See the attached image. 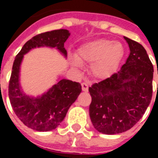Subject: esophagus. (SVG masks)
<instances>
[{
  "label": "esophagus",
  "mask_w": 158,
  "mask_h": 158,
  "mask_svg": "<svg viewBox=\"0 0 158 158\" xmlns=\"http://www.w3.org/2000/svg\"><path fill=\"white\" fill-rule=\"evenodd\" d=\"M81 86H82V90H83L84 92H87L88 90H89V85L87 84V83H82Z\"/></svg>",
  "instance_id": "34e87169"
}]
</instances>
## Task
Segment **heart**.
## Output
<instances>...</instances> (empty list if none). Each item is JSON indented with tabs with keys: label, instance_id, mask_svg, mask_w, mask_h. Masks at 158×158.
I'll use <instances>...</instances> for the list:
<instances>
[{
	"label": "heart",
	"instance_id": "heart-1",
	"mask_svg": "<svg viewBox=\"0 0 158 158\" xmlns=\"http://www.w3.org/2000/svg\"><path fill=\"white\" fill-rule=\"evenodd\" d=\"M125 54L124 46L119 42L106 38H98L84 43L77 51L73 63L81 66L82 62L91 64V72L97 79H105L117 69Z\"/></svg>",
	"mask_w": 158,
	"mask_h": 158
}]
</instances>
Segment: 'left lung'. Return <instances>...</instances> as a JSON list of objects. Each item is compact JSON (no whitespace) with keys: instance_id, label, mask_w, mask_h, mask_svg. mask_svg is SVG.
Instances as JSON below:
<instances>
[{"instance_id":"left-lung-1","label":"left lung","mask_w":158,"mask_h":158,"mask_svg":"<svg viewBox=\"0 0 158 158\" xmlns=\"http://www.w3.org/2000/svg\"><path fill=\"white\" fill-rule=\"evenodd\" d=\"M130 53L110 78L93 84L89 115L94 127L105 135L130 130L142 118L152 95L153 66L141 44L124 37Z\"/></svg>"}]
</instances>
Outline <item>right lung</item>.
Masks as SVG:
<instances>
[{
    "label": "right lung",
    "mask_w": 158,
    "mask_h": 158,
    "mask_svg": "<svg viewBox=\"0 0 158 158\" xmlns=\"http://www.w3.org/2000/svg\"><path fill=\"white\" fill-rule=\"evenodd\" d=\"M69 35L67 29H59L34 36L23 45L15 59L9 84V98L15 115L32 130L42 132L55 130L64 119L82 89L79 83L63 79L43 95L37 98L28 96L23 93L19 83L23 56L33 48L47 47L56 48L66 57L64 43Z\"/></svg>",
    "instance_id": "obj_1"
}]
</instances>
